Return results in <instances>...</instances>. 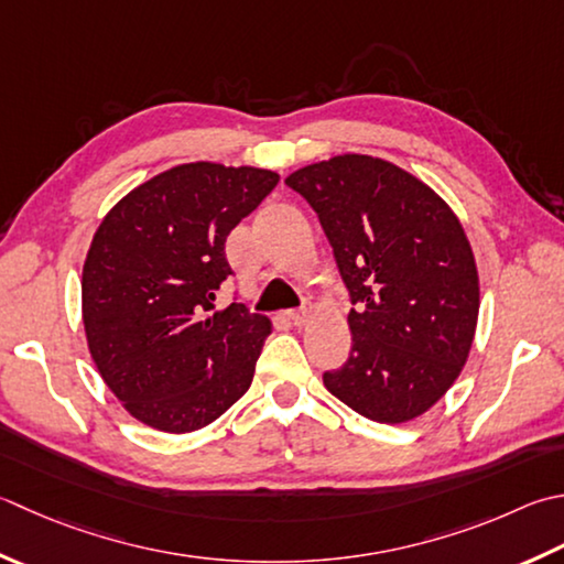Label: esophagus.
<instances>
[{
    "mask_svg": "<svg viewBox=\"0 0 564 564\" xmlns=\"http://www.w3.org/2000/svg\"><path fill=\"white\" fill-rule=\"evenodd\" d=\"M285 319H289L293 327H301L307 323V311H289L285 313Z\"/></svg>",
    "mask_w": 564,
    "mask_h": 564,
    "instance_id": "obj_1",
    "label": "esophagus"
}]
</instances>
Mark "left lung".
<instances>
[{
  "label": "left lung",
  "mask_w": 564,
  "mask_h": 564,
  "mask_svg": "<svg viewBox=\"0 0 564 564\" xmlns=\"http://www.w3.org/2000/svg\"><path fill=\"white\" fill-rule=\"evenodd\" d=\"M315 209L351 301V351L327 391L377 423L433 408L469 357L479 275L457 215L383 159L345 153L291 173Z\"/></svg>",
  "instance_id": "1"
}]
</instances>
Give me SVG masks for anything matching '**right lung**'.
Returning a JSON list of instances; mask_svg holds the SVG:
<instances>
[{"mask_svg":"<svg viewBox=\"0 0 564 564\" xmlns=\"http://www.w3.org/2000/svg\"><path fill=\"white\" fill-rule=\"evenodd\" d=\"M279 173L183 163L109 209L83 267L87 347L121 405L163 433H193L247 393L267 315L215 311L225 241Z\"/></svg>","mask_w":564,"mask_h":564,"instance_id":"add662e5","label":"right lung"}]
</instances>
